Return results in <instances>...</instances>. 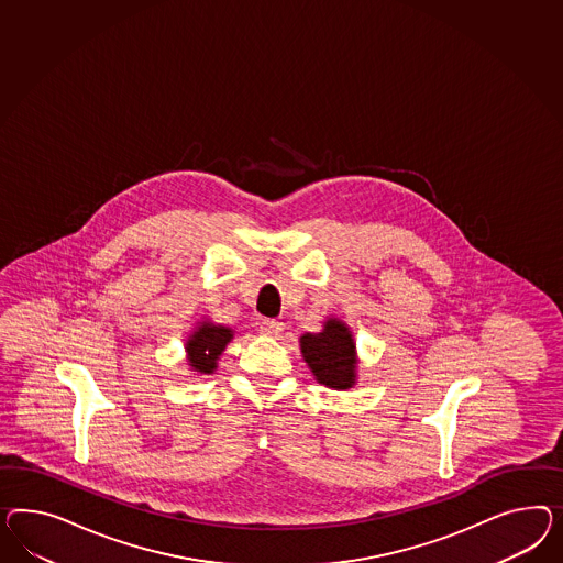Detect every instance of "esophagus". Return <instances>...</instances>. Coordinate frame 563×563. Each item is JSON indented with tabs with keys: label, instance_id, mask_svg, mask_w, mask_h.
Instances as JSON below:
<instances>
[{
	"label": "esophagus",
	"instance_id": "34e87169",
	"mask_svg": "<svg viewBox=\"0 0 563 563\" xmlns=\"http://www.w3.org/2000/svg\"><path fill=\"white\" fill-rule=\"evenodd\" d=\"M283 323L276 320H264L260 323V334L268 335V338H280L283 334Z\"/></svg>",
	"mask_w": 563,
	"mask_h": 563
}]
</instances>
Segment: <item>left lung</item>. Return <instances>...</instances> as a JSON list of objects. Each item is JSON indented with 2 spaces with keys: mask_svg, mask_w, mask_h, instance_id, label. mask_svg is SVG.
<instances>
[{
  "mask_svg": "<svg viewBox=\"0 0 563 563\" xmlns=\"http://www.w3.org/2000/svg\"><path fill=\"white\" fill-rule=\"evenodd\" d=\"M301 352L305 363L323 385L334 389H349L354 385V340L342 321L328 320L320 334L301 335Z\"/></svg>",
  "mask_w": 563,
  "mask_h": 563,
  "instance_id": "8db88e82",
  "label": "left lung"
}]
</instances>
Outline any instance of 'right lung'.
Returning <instances> with one entry per match:
<instances>
[{
	"instance_id": "right-lung-1",
	"label": "right lung",
	"mask_w": 563,
	"mask_h": 563,
	"mask_svg": "<svg viewBox=\"0 0 563 563\" xmlns=\"http://www.w3.org/2000/svg\"><path fill=\"white\" fill-rule=\"evenodd\" d=\"M231 338H233V332L225 325L202 323L186 342L190 366L198 373H207V375L213 373L217 368V358L221 356V352L225 350Z\"/></svg>"
}]
</instances>
